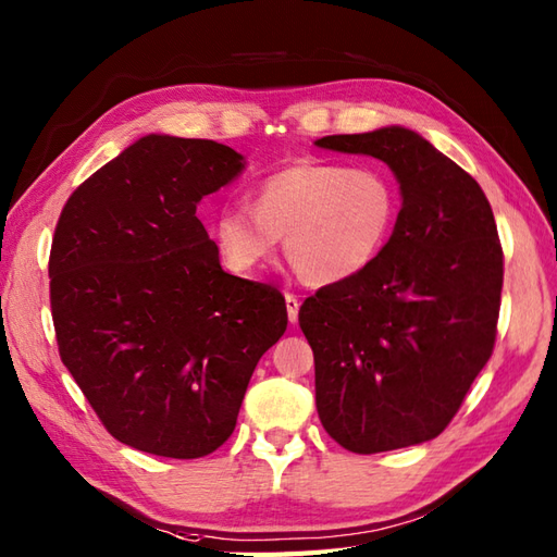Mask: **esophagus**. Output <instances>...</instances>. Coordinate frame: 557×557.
<instances>
[{
	"mask_svg": "<svg viewBox=\"0 0 557 557\" xmlns=\"http://www.w3.org/2000/svg\"><path fill=\"white\" fill-rule=\"evenodd\" d=\"M285 304H287V315H289V323H297L299 321V299L294 297V294H285Z\"/></svg>",
	"mask_w": 557,
	"mask_h": 557,
	"instance_id": "1",
	"label": "esophagus"
}]
</instances>
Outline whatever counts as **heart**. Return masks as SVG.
I'll use <instances>...</instances> for the list:
<instances>
[{
  "mask_svg": "<svg viewBox=\"0 0 557 557\" xmlns=\"http://www.w3.org/2000/svg\"><path fill=\"white\" fill-rule=\"evenodd\" d=\"M399 198L377 168L297 162L268 174L256 208L232 203L212 222L218 251L234 272H253L287 236V258L309 285H339L369 270L395 230Z\"/></svg>",
  "mask_w": 557,
  "mask_h": 557,
  "instance_id": "b5f03b06",
  "label": "heart"
}]
</instances>
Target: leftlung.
Instances as JSON below:
<instances>
[{"instance_id": "8db88e82", "label": "left lung", "mask_w": 557, "mask_h": 557, "mask_svg": "<svg viewBox=\"0 0 557 557\" xmlns=\"http://www.w3.org/2000/svg\"><path fill=\"white\" fill-rule=\"evenodd\" d=\"M315 146L383 160L401 194L375 263L315 292L299 311L318 417L359 455L433 441L495 345L503 246L491 203L474 176L405 126Z\"/></svg>"}]
</instances>
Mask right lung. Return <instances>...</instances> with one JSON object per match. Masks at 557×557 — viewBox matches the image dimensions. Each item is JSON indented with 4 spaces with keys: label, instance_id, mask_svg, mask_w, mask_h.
Returning <instances> with one entry per match:
<instances>
[{
    "label": "right lung",
    "instance_id": "1",
    "mask_svg": "<svg viewBox=\"0 0 557 557\" xmlns=\"http://www.w3.org/2000/svg\"><path fill=\"white\" fill-rule=\"evenodd\" d=\"M246 160L206 138L148 134L88 176L59 215L52 321L69 373L116 441L196 459L232 435L285 297L234 277L196 218Z\"/></svg>",
    "mask_w": 557,
    "mask_h": 557
}]
</instances>
